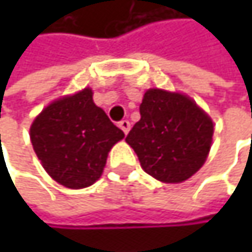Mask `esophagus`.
Returning a JSON list of instances; mask_svg holds the SVG:
<instances>
[{
    "instance_id": "34e87169",
    "label": "esophagus",
    "mask_w": 252,
    "mask_h": 252,
    "mask_svg": "<svg viewBox=\"0 0 252 252\" xmlns=\"http://www.w3.org/2000/svg\"><path fill=\"white\" fill-rule=\"evenodd\" d=\"M120 128L124 131V132H128L129 131V128H131V124H129V121L128 120H123V121H120Z\"/></svg>"
}]
</instances>
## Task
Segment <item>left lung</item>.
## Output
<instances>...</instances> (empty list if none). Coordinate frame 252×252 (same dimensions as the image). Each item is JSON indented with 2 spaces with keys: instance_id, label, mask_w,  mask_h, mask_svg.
<instances>
[{
  "instance_id": "8db88e82",
  "label": "left lung",
  "mask_w": 252,
  "mask_h": 252,
  "mask_svg": "<svg viewBox=\"0 0 252 252\" xmlns=\"http://www.w3.org/2000/svg\"><path fill=\"white\" fill-rule=\"evenodd\" d=\"M140 121L126 141L149 175L168 184L192 176L206 162L213 121L185 94L149 89L140 105Z\"/></svg>"
}]
</instances>
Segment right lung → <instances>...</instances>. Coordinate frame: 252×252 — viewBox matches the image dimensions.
I'll return each mask as SVG.
<instances>
[{
  "mask_svg": "<svg viewBox=\"0 0 252 252\" xmlns=\"http://www.w3.org/2000/svg\"><path fill=\"white\" fill-rule=\"evenodd\" d=\"M123 138V129L94 105L89 87L48 105L30 126L33 150L45 171L73 189L100 178L109 150Z\"/></svg>",
  "mask_w": 252,
  "mask_h": 252,
  "instance_id": "1",
  "label": "right lung"
}]
</instances>
